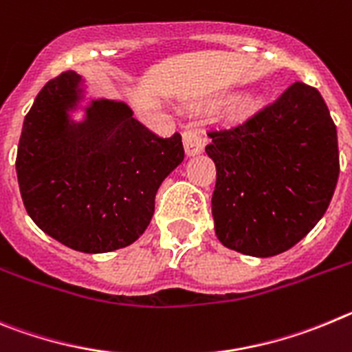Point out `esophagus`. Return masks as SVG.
Returning <instances> with one entry per match:
<instances>
[{"mask_svg": "<svg viewBox=\"0 0 352 352\" xmlns=\"http://www.w3.org/2000/svg\"><path fill=\"white\" fill-rule=\"evenodd\" d=\"M182 140L188 156H196V154L204 153L207 138H205L201 133L195 131V129H186V131L182 133Z\"/></svg>", "mask_w": 352, "mask_h": 352, "instance_id": "34e87169", "label": "esophagus"}]
</instances>
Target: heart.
<instances>
[{"label":"heart","mask_w":352,"mask_h":352,"mask_svg":"<svg viewBox=\"0 0 352 352\" xmlns=\"http://www.w3.org/2000/svg\"><path fill=\"white\" fill-rule=\"evenodd\" d=\"M240 105H243V107H249V105H251V101H249V100H243V101H240Z\"/></svg>","instance_id":"b5f03b06"}]
</instances>
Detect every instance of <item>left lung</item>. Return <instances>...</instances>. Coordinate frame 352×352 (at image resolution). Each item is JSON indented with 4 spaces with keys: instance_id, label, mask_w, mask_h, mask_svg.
<instances>
[{
    "instance_id": "8db88e82",
    "label": "left lung",
    "mask_w": 352,
    "mask_h": 352,
    "mask_svg": "<svg viewBox=\"0 0 352 352\" xmlns=\"http://www.w3.org/2000/svg\"><path fill=\"white\" fill-rule=\"evenodd\" d=\"M215 235L224 247L270 258L319 223L337 188V128L316 87L289 89L235 124L210 128Z\"/></svg>"
}]
</instances>
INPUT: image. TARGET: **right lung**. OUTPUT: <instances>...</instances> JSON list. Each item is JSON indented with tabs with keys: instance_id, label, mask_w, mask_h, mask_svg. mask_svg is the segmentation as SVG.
I'll return each mask as SVG.
<instances>
[{
	"instance_id": "right-lung-1",
	"label": "right lung",
	"mask_w": 352,
	"mask_h": 352,
	"mask_svg": "<svg viewBox=\"0 0 352 352\" xmlns=\"http://www.w3.org/2000/svg\"><path fill=\"white\" fill-rule=\"evenodd\" d=\"M85 98L84 78L65 72L38 93L22 124L19 188L28 214L74 251L98 254L133 243L148 226L154 198L182 163V137H157L126 101ZM85 110L75 122L71 113Z\"/></svg>"
}]
</instances>
